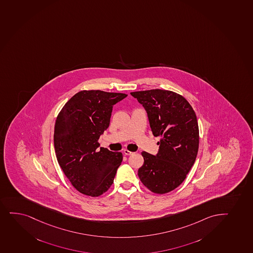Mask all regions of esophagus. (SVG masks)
Returning a JSON list of instances; mask_svg holds the SVG:
<instances>
[{
    "label": "esophagus",
    "instance_id": "esophagus-1",
    "mask_svg": "<svg viewBox=\"0 0 253 253\" xmlns=\"http://www.w3.org/2000/svg\"><path fill=\"white\" fill-rule=\"evenodd\" d=\"M124 153H125V155H127V156H130V155L133 154V152H132V151H128V150H125V151H124Z\"/></svg>",
    "mask_w": 253,
    "mask_h": 253
}]
</instances>
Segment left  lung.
<instances>
[{
	"label": "left lung",
	"instance_id": "8db88e82",
	"mask_svg": "<svg viewBox=\"0 0 253 253\" xmlns=\"http://www.w3.org/2000/svg\"><path fill=\"white\" fill-rule=\"evenodd\" d=\"M131 95L147 112L154 136H159L156 156L143 151L140 181L152 193L164 194L182 184L199 151L196 114L182 95L161 89L133 91Z\"/></svg>",
	"mask_w": 253,
	"mask_h": 253
}]
</instances>
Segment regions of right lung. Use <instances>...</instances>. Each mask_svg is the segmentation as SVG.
Returning <instances> with one entry per match:
<instances>
[{"label":"right lung","instance_id":"obj_1","mask_svg":"<svg viewBox=\"0 0 253 253\" xmlns=\"http://www.w3.org/2000/svg\"><path fill=\"white\" fill-rule=\"evenodd\" d=\"M126 97L125 93L83 90L75 94L57 116V161L72 186L83 194L100 196L114 183L123 154L99 149L98 139L109 126L113 106Z\"/></svg>","mask_w":253,"mask_h":253}]
</instances>
